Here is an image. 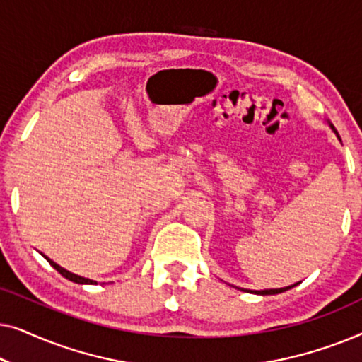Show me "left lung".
Masks as SVG:
<instances>
[{
  "instance_id": "left-lung-1",
  "label": "left lung",
  "mask_w": 362,
  "mask_h": 362,
  "mask_svg": "<svg viewBox=\"0 0 362 362\" xmlns=\"http://www.w3.org/2000/svg\"><path fill=\"white\" fill-rule=\"evenodd\" d=\"M331 128H333L334 130V127L331 125ZM334 133L336 135H338V132L334 130ZM339 138V136H338ZM298 284H295V285H291V286H285V288H275V290H262V291H252V290H245V291H252V293H259V295H275V293H281V291H286V290H290V288H293V286H296Z\"/></svg>"
}]
</instances>
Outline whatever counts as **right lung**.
Segmentation results:
<instances>
[{
  "label": "right lung",
  "mask_w": 362,
  "mask_h": 362,
  "mask_svg": "<svg viewBox=\"0 0 362 362\" xmlns=\"http://www.w3.org/2000/svg\"><path fill=\"white\" fill-rule=\"evenodd\" d=\"M47 259V257H46ZM47 262L49 264H51L54 269H56L59 274H61L62 276H66L67 280H71V281H76V284H88V285H93V284H97V281H93V280H90V279H83V276H78V275H76V274H71V272H67V270H64L62 267H59L56 262H52L51 259H47Z\"/></svg>",
  "instance_id": "add662e5"
}]
</instances>
